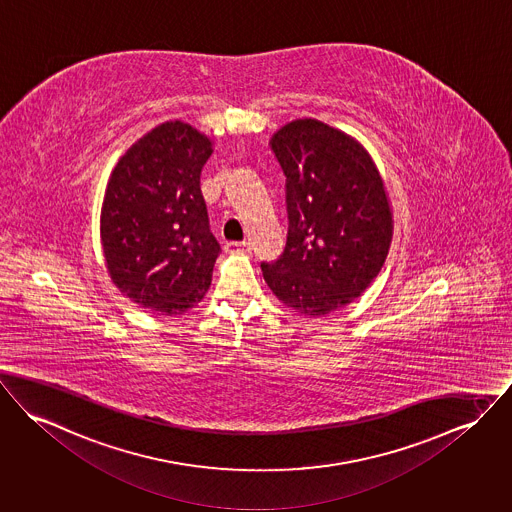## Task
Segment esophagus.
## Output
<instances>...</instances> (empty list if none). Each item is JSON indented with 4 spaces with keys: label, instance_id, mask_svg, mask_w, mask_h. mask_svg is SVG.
<instances>
[{
    "label": "esophagus",
    "instance_id": "obj_1",
    "mask_svg": "<svg viewBox=\"0 0 512 512\" xmlns=\"http://www.w3.org/2000/svg\"><path fill=\"white\" fill-rule=\"evenodd\" d=\"M226 253H247L251 249V245L247 241H228L224 245Z\"/></svg>",
    "mask_w": 512,
    "mask_h": 512
}]
</instances>
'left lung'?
I'll return each mask as SVG.
<instances>
[{
	"mask_svg": "<svg viewBox=\"0 0 512 512\" xmlns=\"http://www.w3.org/2000/svg\"><path fill=\"white\" fill-rule=\"evenodd\" d=\"M284 176L288 240L263 276L301 315L323 317L360 298L389 255L392 211L385 181L360 141L301 118L269 141Z\"/></svg>",
	"mask_w": 512,
	"mask_h": 512,
	"instance_id": "left-lung-1",
	"label": "left lung"
}]
</instances>
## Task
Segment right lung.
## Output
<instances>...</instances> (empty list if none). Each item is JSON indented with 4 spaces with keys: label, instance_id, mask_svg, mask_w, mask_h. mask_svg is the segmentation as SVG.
Listing matches in <instances>:
<instances>
[{
    "label": "right lung",
    "instance_id": "right-lung-1",
    "mask_svg": "<svg viewBox=\"0 0 512 512\" xmlns=\"http://www.w3.org/2000/svg\"><path fill=\"white\" fill-rule=\"evenodd\" d=\"M211 137L164 121L121 156L104 191L100 241L112 284L160 315L205 298L220 245L209 230L201 170Z\"/></svg>",
    "mask_w": 512,
    "mask_h": 512
}]
</instances>
